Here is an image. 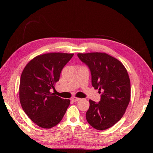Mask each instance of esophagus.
<instances>
[{
	"label": "esophagus",
	"instance_id": "1",
	"mask_svg": "<svg viewBox=\"0 0 153 153\" xmlns=\"http://www.w3.org/2000/svg\"><path fill=\"white\" fill-rule=\"evenodd\" d=\"M80 100V98H77V97H73L71 98V100L72 101H74V102H77V101H78V100Z\"/></svg>",
	"mask_w": 153,
	"mask_h": 153
}]
</instances>
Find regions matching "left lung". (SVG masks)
<instances>
[{
    "label": "left lung",
    "instance_id": "left-lung-1",
    "mask_svg": "<svg viewBox=\"0 0 153 153\" xmlns=\"http://www.w3.org/2000/svg\"><path fill=\"white\" fill-rule=\"evenodd\" d=\"M77 56L88 66L92 86L102 94L99 102L89 100L86 120L96 129L105 130L121 120L129 105L131 87L128 71L118 59L107 53H78Z\"/></svg>",
    "mask_w": 153,
    "mask_h": 153
}]
</instances>
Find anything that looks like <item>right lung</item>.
I'll return each instance as SVG.
<instances>
[{
  "mask_svg": "<svg viewBox=\"0 0 153 153\" xmlns=\"http://www.w3.org/2000/svg\"><path fill=\"white\" fill-rule=\"evenodd\" d=\"M74 54L50 53L32 59L22 71L19 100L23 110L33 122L49 129L62 120L70 104L50 92L59 80L64 66Z\"/></svg>",
  "mask_w": 153,
  "mask_h": 153,
  "instance_id": "1",
  "label": "right lung"
}]
</instances>
